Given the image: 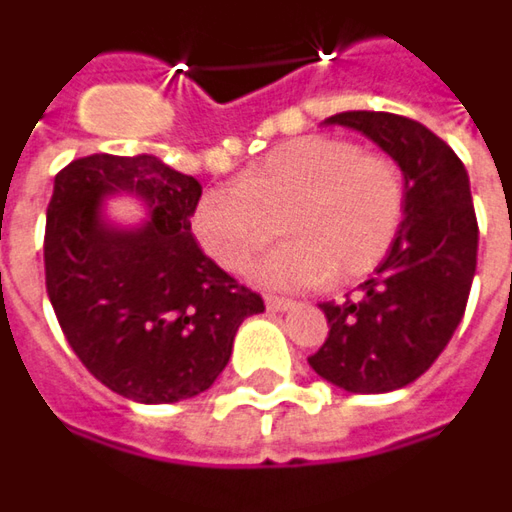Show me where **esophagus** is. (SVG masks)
<instances>
[{"label":"esophagus","mask_w":512,"mask_h":512,"mask_svg":"<svg viewBox=\"0 0 512 512\" xmlns=\"http://www.w3.org/2000/svg\"><path fill=\"white\" fill-rule=\"evenodd\" d=\"M266 307L271 313H282V310L293 307V302L291 299H282V296H266Z\"/></svg>","instance_id":"1"}]
</instances>
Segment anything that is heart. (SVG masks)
I'll return each instance as SVG.
<instances>
[{"mask_svg":"<svg viewBox=\"0 0 512 512\" xmlns=\"http://www.w3.org/2000/svg\"><path fill=\"white\" fill-rule=\"evenodd\" d=\"M407 210L402 166L349 138L305 135L271 149L238 185L207 191L194 210L199 246L227 271H246L277 232L288 244L255 268L266 288L346 285L391 252Z\"/></svg>","mask_w":512,"mask_h":512,"instance_id":"1","label":"heart"}]
</instances>
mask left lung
Segmentation results:
<instances>
[{
	"instance_id": "8db88e82",
	"label": "left lung",
	"mask_w": 512,
	"mask_h": 512,
	"mask_svg": "<svg viewBox=\"0 0 512 512\" xmlns=\"http://www.w3.org/2000/svg\"><path fill=\"white\" fill-rule=\"evenodd\" d=\"M327 124L363 132L402 166V230L355 299L324 302L330 332L307 357L349 393H388L418 380L452 341L477 271V216L463 160L435 132L396 113L346 110Z\"/></svg>"
}]
</instances>
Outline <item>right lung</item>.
Here are the masks:
<instances>
[{
	"label": "right lung",
	"instance_id": "add662e5",
	"mask_svg": "<svg viewBox=\"0 0 512 512\" xmlns=\"http://www.w3.org/2000/svg\"><path fill=\"white\" fill-rule=\"evenodd\" d=\"M110 193H135L153 221L113 231L98 216ZM202 185L152 155L96 152L57 171L46 207V293L57 324L96 380L132 402L169 405L207 391L232 355L260 293L196 244Z\"/></svg>",
	"mask_w": 512,
	"mask_h": 512
}]
</instances>
